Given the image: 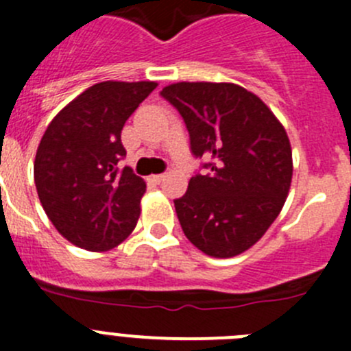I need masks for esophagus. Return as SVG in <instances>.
<instances>
[{
    "label": "esophagus",
    "mask_w": 351,
    "mask_h": 351,
    "mask_svg": "<svg viewBox=\"0 0 351 351\" xmlns=\"http://www.w3.org/2000/svg\"><path fill=\"white\" fill-rule=\"evenodd\" d=\"M163 179H165V176H163V173H155V176H152V181L156 182V184H160Z\"/></svg>",
    "instance_id": "obj_1"
}]
</instances>
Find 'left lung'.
Returning a JSON list of instances; mask_svg holds the SVG:
<instances>
[{"instance_id":"left-lung-1","label":"left lung","mask_w":351,"mask_h":351,"mask_svg":"<svg viewBox=\"0 0 351 351\" xmlns=\"http://www.w3.org/2000/svg\"><path fill=\"white\" fill-rule=\"evenodd\" d=\"M181 113L191 153L208 173H196L173 199L186 238L215 258L255 245L278 219L293 176L288 134L269 106L231 82H178L162 89Z\"/></svg>"}]
</instances>
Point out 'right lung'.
Instances as JSON below:
<instances>
[{"instance_id": "right-lung-1", "label": "right lung", "mask_w": 351, "mask_h": 351, "mask_svg": "<svg viewBox=\"0 0 351 351\" xmlns=\"http://www.w3.org/2000/svg\"><path fill=\"white\" fill-rule=\"evenodd\" d=\"M156 82L105 81L70 101L38 146L34 182L56 231L72 245L106 252L128 238L139 219L146 184L125 156L123 123Z\"/></svg>"}]
</instances>
